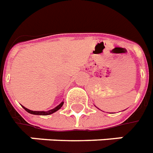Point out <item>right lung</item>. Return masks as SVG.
Here are the masks:
<instances>
[{
    "label": "right lung",
    "instance_id": "add662e5",
    "mask_svg": "<svg viewBox=\"0 0 153 153\" xmlns=\"http://www.w3.org/2000/svg\"><path fill=\"white\" fill-rule=\"evenodd\" d=\"M63 103H64V102H62L59 105H57L56 107H55L54 109H50V110H48V111H33V110H30V109H27V108H25V107L23 106V105H22V107L25 109V110H26V111L27 112V113H29V114H35V115H44V116H46V115H50V114H53V113H55V112H56L57 110H59V109L62 106Z\"/></svg>",
    "mask_w": 153,
    "mask_h": 153
}]
</instances>
